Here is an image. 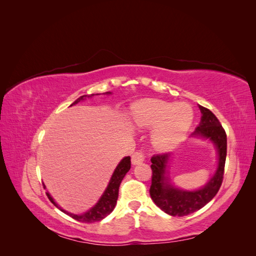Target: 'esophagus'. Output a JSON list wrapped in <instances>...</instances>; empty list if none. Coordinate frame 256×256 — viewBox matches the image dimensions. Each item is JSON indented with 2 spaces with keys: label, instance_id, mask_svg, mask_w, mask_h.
Wrapping results in <instances>:
<instances>
[{
  "label": "esophagus",
  "instance_id": "esophagus-1",
  "mask_svg": "<svg viewBox=\"0 0 256 256\" xmlns=\"http://www.w3.org/2000/svg\"><path fill=\"white\" fill-rule=\"evenodd\" d=\"M144 160H145V156L143 152H136L134 154V156L131 157V162H132V164L134 166L142 164Z\"/></svg>",
  "mask_w": 256,
  "mask_h": 256
}]
</instances>
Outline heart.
Instances as JSON below:
<instances>
[{
    "instance_id": "obj_1",
    "label": "heart",
    "mask_w": 256,
    "mask_h": 256,
    "mask_svg": "<svg viewBox=\"0 0 256 256\" xmlns=\"http://www.w3.org/2000/svg\"><path fill=\"white\" fill-rule=\"evenodd\" d=\"M132 120L138 127H154L152 144L159 150H168L188 132L193 120V110L184 102L146 99L134 104Z\"/></svg>"
}]
</instances>
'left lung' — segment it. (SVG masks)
<instances>
[{
	"mask_svg": "<svg viewBox=\"0 0 256 256\" xmlns=\"http://www.w3.org/2000/svg\"><path fill=\"white\" fill-rule=\"evenodd\" d=\"M200 113V125L191 138H202L210 141L218 154V166L214 174L204 187L196 190L177 188L168 176V161L171 152L152 157V186L150 198L161 210L170 216H187L204 207L218 193L224 175L226 159V134L216 115L206 108L198 106Z\"/></svg>",
	"mask_w": 256,
	"mask_h": 256,
	"instance_id": "8db88e82",
	"label": "left lung"
}]
</instances>
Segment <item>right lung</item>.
Returning a JSON list of instances; mask_svg holds the SVG:
<instances>
[{
    "label": "right lung",
    "instance_id": "add662e5",
    "mask_svg": "<svg viewBox=\"0 0 256 256\" xmlns=\"http://www.w3.org/2000/svg\"><path fill=\"white\" fill-rule=\"evenodd\" d=\"M104 94L110 95L111 92H104ZM94 95H99V94H92V95H83L81 97H79L76 100L70 104V106H74L76 104H79L80 102H83L86 98H90ZM131 166V161H130V157H125L120 160V164H118V166L115 168L114 172L110 178V182L108 184L106 188L104 190V192L102 193V196H100V198L98 200V202L92 206L90 209H88V212H85L84 214H72L65 209H63L62 207H60L56 200H53V198L50 196V193L47 191V196L48 198L51 200V203L58 207L60 212H63L64 214L70 216L72 218H74L76 221L80 222H85V223H92L96 221H100L104 219L108 214H110L113 209L115 208L116 202H118V189H120V184L122 180V178L125 177V175L127 174V172L130 170ZM44 187L46 189V186L44 184Z\"/></svg>",
    "mask_w": 256,
    "mask_h": 256
}]
</instances>
